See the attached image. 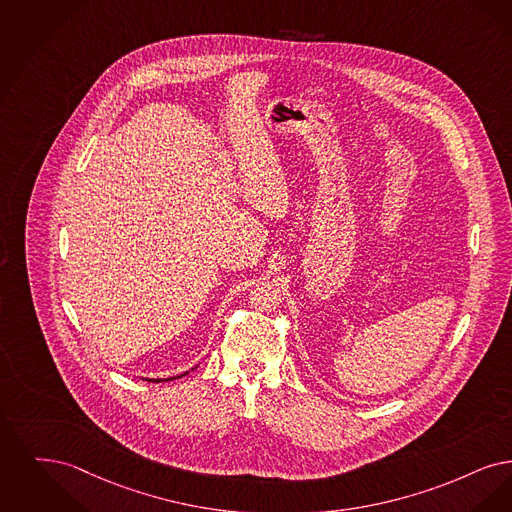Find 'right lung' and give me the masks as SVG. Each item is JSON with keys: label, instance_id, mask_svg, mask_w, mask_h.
Masks as SVG:
<instances>
[{"label": "right lung", "instance_id": "right-lung-1", "mask_svg": "<svg viewBox=\"0 0 512 512\" xmlns=\"http://www.w3.org/2000/svg\"><path fill=\"white\" fill-rule=\"evenodd\" d=\"M183 375H187V373H183ZM183 375H179V377H183ZM145 380H153V382H160V378H145ZM166 380H172V378H166Z\"/></svg>", "mask_w": 512, "mask_h": 512}]
</instances>
